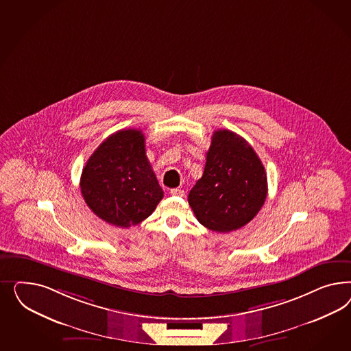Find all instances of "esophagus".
Instances as JSON below:
<instances>
[{"mask_svg":"<svg viewBox=\"0 0 351 351\" xmlns=\"http://www.w3.org/2000/svg\"><path fill=\"white\" fill-rule=\"evenodd\" d=\"M171 195H176V197H184V191L181 189H171Z\"/></svg>","mask_w":351,"mask_h":351,"instance_id":"obj_1","label":"esophagus"}]
</instances>
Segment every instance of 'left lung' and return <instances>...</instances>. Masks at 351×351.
Listing matches in <instances>:
<instances>
[{
    "mask_svg": "<svg viewBox=\"0 0 351 351\" xmlns=\"http://www.w3.org/2000/svg\"><path fill=\"white\" fill-rule=\"evenodd\" d=\"M202 178L188 202L197 220L213 232L228 233L250 223L267 194L265 169L245 138L217 130L206 153Z\"/></svg>",
    "mask_w": 351,
    "mask_h": 351,
    "instance_id": "obj_1",
    "label": "left lung"
}]
</instances>
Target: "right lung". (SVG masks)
Segmentation results:
<instances>
[{"label": "right lung", "instance_id": "right-lung-1", "mask_svg": "<svg viewBox=\"0 0 351 351\" xmlns=\"http://www.w3.org/2000/svg\"><path fill=\"white\" fill-rule=\"evenodd\" d=\"M81 193L96 216L119 228L145 220L163 198L140 130H119L86 162Z\"/></svg>", "mask_w": 351, "mask_h": 351}]
</instances>
